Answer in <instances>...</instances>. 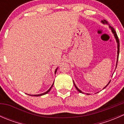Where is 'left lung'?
<instances>
[{"label":"left lung","mask_w":124,"mask_h":124,"mask_svg":"<svg viewBox=\"0 0 124 124\" xmlns=\"http://www.w3.org/2000/svg\"><path fill=\"white\" fill-rule=\"evenodd\" d=\"M101 22H102V23H104V24H108V22H107V21L106 20H103L101 21ZM110 28L111 29V30H112V32H113V34H114L115 37V38H116V41H117V54H118V55H117V59H118V57H119V38H118V37H117V34H116V33L115 31L114 28H113V27H112V26H110ZM117 61H118V60H117ZM116 66H117V65H116ZM110 82H109V83H108V84H107V85H108L109 84ZM74 86H75V87H76V88L77 89V91H78V92H82V91H81L80 89H78V87H77V86H76V85H75V84H74ZM106 86H105V87H104V89L105 87H106Z\"/></svg>","instance_id":"8db88e82"}]
</instances>
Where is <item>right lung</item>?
<instances>
[{
	"instance_id": "obj_1",
	"label": "right lung",
	"mask_w": 124,
	"mask_h": 124,
	"mask_svg": "<svg viewBox=\"0 0 124 124\" xmlns=\"http://www.w3.org/2000/svg\"><path fill=\"white\" fill-rule=\"evenodd\" d=\"M57 69H56V70H55V74H56V71H57ZM53 84L52 85V86H51V87L48 90V91H47V92H44V93H41V94H38V95H31V96H35V97H38V96H41V95H45V94H46V93H48V92H49L50 91V89H52V86H53Z\"/></svg>"
}]
</instances>
